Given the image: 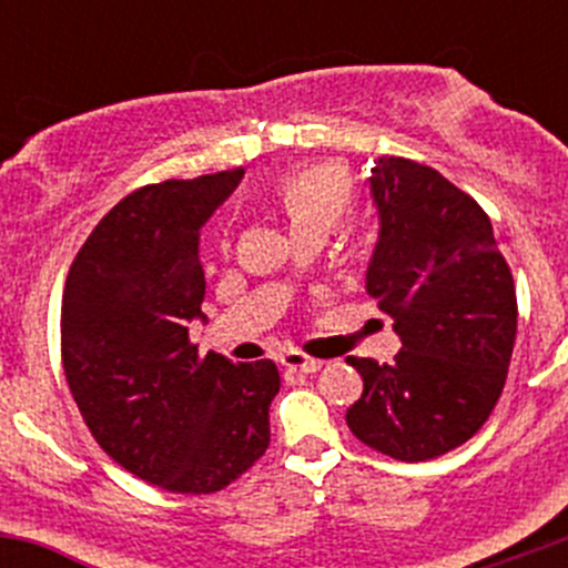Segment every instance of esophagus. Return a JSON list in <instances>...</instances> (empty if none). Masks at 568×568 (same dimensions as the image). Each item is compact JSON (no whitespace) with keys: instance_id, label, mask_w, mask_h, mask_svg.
<instances>
[{"instance_id":"1","label":"esophagus","mask_w":568,"mask_h":568,"mask_svg":"<svg viewBox=\"0 0 568 568\" xmlns=\"http://www.w3.org/2000/svg\"><path fill=\"white\" fill-rule=\"evenodd\" d=\"M280 363L288 371H300V374H316V371H321V365H324L316 357H307L300 348H288V352L280 354Z\"/></svg>"}]
</instances>
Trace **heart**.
<instances>
[{
    "label": "heart",
    "mask_w": 568,
    "mask_h": 568,
    "mask_svg": "<svg viewBox=\"0 0 568 568\" xmlns=\"http://www.w3.org/2000/svg\"><path fill=\"white\" fill-rule=\"evenodd\" d=\"M274 197L294 236L332 233L352 216L357 203L352 175L337 164H311L285 175Z\"/></svg>",
    "instance_id": "b5f03b06"
}]
</instances>
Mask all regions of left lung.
Segmentation results:
<instances>
[{
  "label": "left lung",
  "instance_id": "1",
  "mask_svg": "<svg viewBox=\"0 0 568 568\" xmlns=\"http://www.w3.org/2000/svg\"><path fill=\"white\" fill-rule=\"evenodd\" d=\"M382 231L368 294L395 321V363L346 357L365 390L346 423L368 448L428 462L489 420L511 365L517 291L486 211L434 168L376 159Z\"/></svg>",
  "mask_w": 568,
  "mask_h": 568
}]
</instances>
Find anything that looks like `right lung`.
<instances>
[{
    "label": "right lung",
    "instance_id": "1",
    "mask_svg": "<svg viewBox=\"0 0 568 568\" xmlns=\"http://www.w3.org/2000/svg\"><path fill=\"white\" fill-rule=\"evenodd\" d=\"M244 170L148 183L93 227L62 291V368L90 434L136 478L214 495L268 448L272 359L239 363L189 341L203 318L200 227Z\"/></svg>",
    "mask_w": 568,
    "mask_h": 568
}]
</instances>
